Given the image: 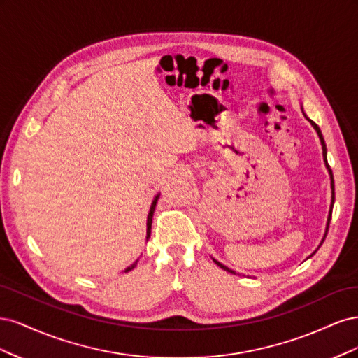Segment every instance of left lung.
Returning <instances> with one entry per match:
<instances>
[{
  "mask_svg": "<svg viewBox=\"0 0 358 358\" xmlns=\"http://www.w3.org/2000/svg\"><path fill=\"white\" fill-rule=\"evenodd\" d=\"M305 117L308 119V121L310 122V125L315 128V131H317V134H318V137H320V140H321V146H322V158H324V161H326V167H327V170H329V175H330V183H331V204H330V212H329V218H327V227H326V234H324V237H322V241H321V243H320V246L322 245V242H324V239H326V236H327V231H329V225H330V220H331V212H333V203H334V180H333V171H331V169H330V166L327 164V148H326V142H324V137H322V134H321V129H320V127L313 122V121H310V119L305 115ZM317 252V251H315ZM313 252V254H315ZM312 254V255H313ZM310 255V257H312ZM213 262H215V264L216 266H220L221 268H224V270H227V272H230V273H234L236 275V272L234 270H231V268H229L227 266H224V264H221L220 262H216V259L213 258Z\"/></svg>",
  "mask_w": 358,
  "mask_h": 358,
  "instance_id": "8db88e82",
  "label": "left lung"
}]
</instances>
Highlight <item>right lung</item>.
<instances>
[{"label":"right lung","mask_w":358,"mask_h":358,"mask_svg":"<svg viewBox=\"0 0 358 358\" xmlns=\"http://www.w3.org/2000/svg\"><path fill=\"white\" fill-rule=\"evenodd\" d=\"M158 197H159V194H158V196H155V199H154L152 204H150L149 213H148V222H146V239H149V237H150V227H152V216H154V212H155V206H157ZM137 262H138V259H137ZM137 262H134L131 266H128V267L125 268V272H129V270H133V268L137 266Z\"/></svg>","instance_id":"right-lung-1"}]
</instances>
